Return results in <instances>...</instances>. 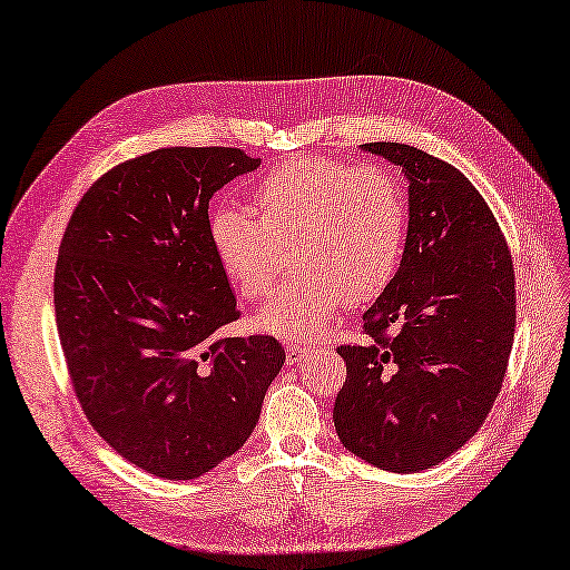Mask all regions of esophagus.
<instances>
[{
	"mask_svg": "<svg viewBox=\"0 0 570 570\" xmlns=\"http://www.w3.org/2000/svg\"><path fill=\"white\" fill-rule=\"evenodd\" d=\"M309 353V345H302V343H289L287 345V365H297L302 363V357Z\"/></svg>",
	"mask_w": 570,
	"mask_h": 570,
	"instance_id": "1",
	"label": "esophagus"
}]
</instances>
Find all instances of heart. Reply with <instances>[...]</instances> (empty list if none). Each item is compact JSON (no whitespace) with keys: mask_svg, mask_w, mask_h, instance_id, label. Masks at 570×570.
I'll list each match as a JSON object with an SVG mask.
<instances>
[{"mask_svg":"<svg viewBox=\"0 0 570 570\" xmlns=\"http://www.w3.org/2000/svg\"><path fill=\"white\" fill-rule=\"evenodd\" d=\"M256 215L217 207L213 252L244 299H258L289 266L299 273L266 299L258 326L307 341L343 302L377 299L399 271L406 246V198L382 166L333 157H295L252 188Z\"/></svg>","mask_w":570,"mask_h":570,"instance_id":"heart-1","label":"heart"}]
</instances>
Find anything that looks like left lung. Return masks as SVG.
Here are the masks:
<instances>
[{
  "label": "left lung",
  "mask_w": 570,
  "mask_h": 570,
  "mask_svg": "<svg viewBox=\"0 0 570 570\" xmlns=\"http://www.w3.org/2000/svg\"><path fill=\"white\" fill-rule=\"evenodd\" d=\"M409 180L399 271L363 314L365 345H341L348 377L333 404L343 448L413 474L466 445L501 394L515 333V271L471 180L423 149L360 147Z\"/></svg>",
  "instance_id": "1"
}]
</instances>
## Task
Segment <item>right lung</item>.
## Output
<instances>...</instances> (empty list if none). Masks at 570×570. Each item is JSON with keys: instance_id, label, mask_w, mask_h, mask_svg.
Masks as SVG:
<instances>
[{"instance_id": "add662e5", "label": "right lung", "mask_w": 570, "mask_h": 570, "mask_svg": "<svg viewBox=\"0 0 570 570\" xmlns=\"http://www.w3.org/2000/svg\"><path fill=\"white\" fill-rule=\"evenodd\" d=\"M261 159L166 147L104 174L69 217L55 318L75 394L110 448L171 481L244 448L285 351L219 338L237 299L207 234V205Z\"/></svg>"}]
</instances>
